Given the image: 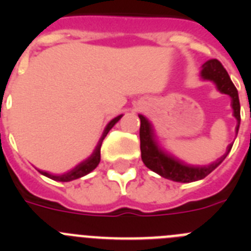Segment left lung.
<instances>
[{
  "mask_svg": "<svg viewBox=\"0 0 251 251\" xmlns=\"http://www.w3.org/2000/svg\"><path fill=\"white\" fill-rule=\"evenodd\" d=\"M201 77L205 80H211L216 84L217 89L223 94L230 95L231 98V106L234 110V117L238 121L236 133L240 127V101H239L238 90L232 84L229 74L223 66V64L216 59H211L206 61L202 65ZM141 119V128H139V139H141V152L142 161L153 172L158 174L165 178L172 179L176 182H194L199 181L211 174L212 171L220 165L226 158L227 153L231 151L232 145H229L226 153L221 156L217 161L212 162L208 166H191L187 165L181 159L176 158L170 153L165 152L157 143L154 138L152 126L148 119L143 115H139Z\"/></svg>",
  "mask_w": 251,
  "mask_h": 251,
  "instance_id": "left-lung-1",
  "label": "left lung"
}]
</instances>
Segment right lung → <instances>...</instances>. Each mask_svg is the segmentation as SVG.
I'll use <instances>...</instances> for the list:
<instances>
[{
    "mask_svg": "<svg viewBox=\"0 0 251 251\" xmlns=\"http://www.w3.org/2000/svg\"><path fill=\"white\" fill-rule=\"evenodd\" d=\"M121 118H122V115H118V117H115L114 119H112V121L108 123V126H106L105 129H104L103 134H101L100 139H99L98 146L95 147L94 152L92 153V156L88 157L85 161H83L77 166H75L73 170H70L69 172H66V174H63V175H51V174H48V172H44V171H40V174L49 177V178L51 179H55V181H60V182H69V181L80 178V177L85 176V175H88L89 172H92V171L99 165V162H100V147H101V143H103V139L105 138L108 132L114 127V124L117 123Z\"/></svg>",
    "mask_w": 251,
    "mask_h": 251,
    "instance_id": "1",
    "label": "right lung"
}]
</instances>
